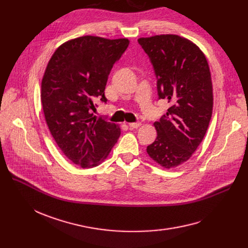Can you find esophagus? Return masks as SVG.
I'll return each instance as SVG.
<instances>
[{"mask_svg": "<svg viewBox=\"0 0 248 248\" xmlns=\"http://www.w3.org/2000/svg\"><path fill=\"white\" fill-rule=\"evenodd\" d=\"M128 125L131 126V127H133V128H138V127H140V126L141 125V124H140V122H137V123H131V124H128Z\"/></svg>", "mask_w": 248, "mask_h": 248, "instance_id": "esophagus-1", "label": "esophagus"}]
</instances>
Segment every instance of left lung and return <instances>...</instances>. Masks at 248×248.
<instances>
[{
	"instance_id": "1",
	"label": "left lung",
	"mask_w": 248,
	"mask_h": 248,
	"mask_svg": "<svg viewBox=\"0 0 248 248\" xmlns=\"http://www.w3.org/2000/svg\"><path fill=\"white\" fill-rule=\"evenodd\" d=\"M138 42L154 67L159 98L170 103L167 113L154 123L158 136L147 153L171 169L191 158L209 125L213 109L209 65L196 44L178 35H155Z\"/></svg>"
}]
</instances>
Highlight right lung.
Segmentation results:
<instances>
[{"mask_svg":"<svg viewBox=\"0 0 248 248\" xmlns=\"http://www.w3.org/2000/svg\"><path fill=\"white\" fill-rule=\"evenodd\" d=\"M128 44L126 38L83 36L63 43L48 62L41 83L45 121L63 154L81 168L106 160L120 138L119 125L91 110L94 100L107 102L108 75Z\"/></svg>","mask_w":248,"mask_h":248,"instance_id":"obj_1","label":"right lung"}]
</instances>
